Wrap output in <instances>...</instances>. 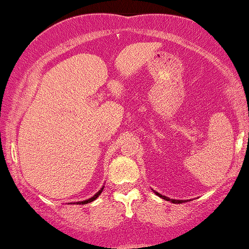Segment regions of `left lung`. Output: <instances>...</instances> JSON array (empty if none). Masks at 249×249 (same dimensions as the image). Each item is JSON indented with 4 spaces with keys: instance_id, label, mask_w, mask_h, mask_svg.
<instances>
[{
    "instance_id": "left-lung-1",
    "label": "left lung",
    "mask_w": 249,
    "mask_h": 249,
    "mask_svg": "<svg viewBox=\"0 0 249 249\" xmlns=\"http://www.w3.org/2000/svg\"><path fill=\"white\" fill-rule=\"evenodd\" d=\"M156 194H157V196H160V198H162L164 200H167V201L173 202V204H181V202H184V200H174V199H170V198H167V196H161V194H159V193H157V192H156Z\"/></svg>"
}]
</instances>
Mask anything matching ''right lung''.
<instances>
[{"instance_id":"right-lung-1","label":"right lung","mask_w":249,"mask_h":249,"mask_svg":"<svg viewBox=\"0 0 249 249\" xmlns=\"http://www.w3.org/2000/svg\"><path fill=\"white\" fill-rule=\"evenodd\" d=\"M104 188V187H103ZM103 188H101V190L98 191V192H97L95 196H92V198H90V199H88V200H84V201H79V202H76V204H79V205H85V204H89V202H91V201H93V200H96L97 198H98L99 196V194L102 193V191H103Z\"/></svg>"}]
</instances>
